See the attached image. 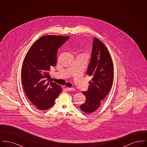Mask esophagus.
Instances as JSON below:
<instances>
[{"instance_id":"obj_1","label":"esophagus","mask_w":147,"mask_h":147,"mask_svg":"<svg viewBox=\"0 0 147 147\" xmlns=\"http://www.w3.org/2000/svg\"><path fill=\"white\" fill-rule=\"evenodd\" d=\"M68 91H75V89L73 88H66Z\"/></svg>"}]
</instances>
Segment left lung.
I'll use <instances>...</instances> for the list:
<instances>
[{
  "mask_svg": "<svg viewBox=\"0 0 147 147\" xmlns=\"http://www.w3.org/2000/svg\"><path fill=\"white\" fill-rule=\"evenodd\" d=\"M87 75L92 77L87 91L83 93L86 101L80 110L86 113L96 111L110 90L113 79L112 58L104 43L96 37L94 38L91 57Z\"/></svg>",
  "mask_w": 147,
  "mask_h": 147,
  "instance_id": "8db88e82",
  "label": "left lung"
}]
</instances>
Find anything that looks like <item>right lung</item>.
<instances>
[{
  "mask_svg": "<svg viewBox=\"0 0 147 147\" xmlns=\"http://www.w3.org/2000/svg\"><path fill=\"white\" fill-rule=\"evenodd\" d=\"M69 36L46 35L40 37L28 50L22 63L21 79L30 101L41 110L49 109L62 90L51 82L49 71L57 63L58 49Z\"/></svg>",
  "mask_w": 147,
  "mask_h": 147,
  "instance_id": "obj_1",
  "label": "right lung"
}]
</instances>
